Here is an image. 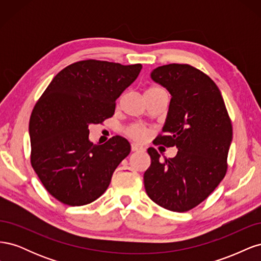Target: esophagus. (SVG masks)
Masks as SVG:
<instances>
[{
  "label": "esophagus",
  "instance_id": "obj_1",
  "mask_svg": "<svg viewBox=\"0 0 261 261\" xmlns=\"http://www.w3.org/2000/svg\"><path fill=\"white\" fill-rule=\"evenodd\" d=\"M143 150H144L143 147H140V146H138L136 144H132V151L137 152V151H143Z\"/></svg>",
  "mask_w": 261,
  "mask_h": 261
}]
</instances>
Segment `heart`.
<instances>
[{
    "label": "heart",
    "mask_w": 261,
    "mask_h": 261,
    "mask_svg": "<svg viewBox=\"0 0 261 261\" xmlns=\"http://www.w3.org/2000/svg\"><path fill=\"white\" fill-rule=\"evenodd\" d=\"M159 92H167L162 87L159 86H151L146 90V93H159ZM149 129L143 125L139 124H132L126 128V135L128 137L135 139L137 141H144L149 136Z\"/></svg>",
    "instance_id": "obj_1"
}]
</instances>
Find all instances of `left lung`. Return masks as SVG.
Wrapping results in <instances>:
<instances>
[{
	"label": "left lung",
	"mask_w": 261,
	"mask_h": 261,
	"mask_svg": "<svg viewBox=\"0 0 261 261\" xmlns=\"http://www.w3.org/2000/svg\"><path fill=\"white\" fill-rule=\"evenodd\" d=\"M151 78L172 96L153 144L178 151L162 162L154 148L148 149L151 164L144 174L145 188L160 207L185 212L208 198L226 174L231 118L218 86L198 68L173 63L153 69Z\"/></svg>",
	"instance_id": "1"
}]
</instances>
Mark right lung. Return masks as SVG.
<instances>
[{
    "instance_id": "right-lung-1",
    "label": "right lung",
    "mask_w": 261,
    "mask_h": 261,
    "mask_svg": "<svg viewBox=\"0 0 261 261\" xmlns=\"http://www.w3.org/2000/svg\"><path fill=\"white\" fill-rule=\"evenodd\" d=\"M141 68L98 60L76 62L63 68L37 101L29 122L30 162L55 199L84 206L107 191L130 145L121 136L93 145L88 126L113 116L115 100Z\"/></svg>"
}]
</instances>
